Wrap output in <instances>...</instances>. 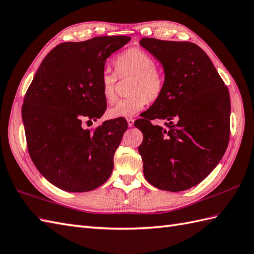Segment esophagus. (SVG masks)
<instances>
[{
  "label": "esophagus",
  "instance_id": "obj_1",
  "mask_svg": "<svg viewBox=\"0 0 254 254\" xmlns=\"http://www.w3.org/2000/svg\"><path fill=\"white\" fill-rule=\"evenodd\" d=\"M127 126L129 127H132L134 126V119H132V118H128V119H127Z\"/></svg>",
  "mask_w": 254,
  "mask_h": 254
}]
</instances>
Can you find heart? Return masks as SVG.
<instances>
[{
    "label": "heart",
    "instance_id": "b5f03b06",
    "mask_svg": "<svg viewBox=\"0 0 254 254\" xmlns=\"http://www.w3.org/2000/svg\"><path fill=\"white\" fill-rule=\"evenodd\" d=\"M120 79L131 78L128 93L131 96L121 99L108 109L110 118H132L143 110L148 100L155 102L161 96L164 87L162 72L155 66V60L140 47H129L117 56L114 62ZM117 75L105 70L100 76V92L107 103L117 98Z\"/></svg>",
    "mask_w": 254,
    "mask_h": 254
}]
</instances>
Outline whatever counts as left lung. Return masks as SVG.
<instances>
[{
	"mask_svg": "<svg viewBox=\"0 0 254 254\" xmlns=\"http://www.w3.org/2000/svg\"><path fill=\"white\" fill-rule=\"evenodd\" d=\"M139 44L164 70L161 96L134 123L144 136L138 147L144 176L159 190H190L207 178L226 151L228 88L197 44L152 38ZM155 119L166 120L169 128L151 125Z\"/></svg>",
	"mask_w": 254,
	"mask_h": 254,
	"instance_id": "1",
	"label": "left lung"
}]
</instances>
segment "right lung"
Returning a JSON list of instances; mask_svg holds the SVG:
<instances>
[{"mask_svg":"<svg viewBox=\"0 0 254 254\" xmlns=\"http://www.w3.org/2000/svg\"><path fill=\"white\" fill-rule=\"evenodd\" d=\"M131 40L125 35L66 42L45 56L26 93L21 109L29 155L53 185L70 192L95 190L109 179L114 155L127 123L103 122L94 131L107 102L100 76L107 58Z\"/></svg>","mask_w":254,"mask_h":254,"instance_id":"add662e5","label":"right lung"}]
</instances>
